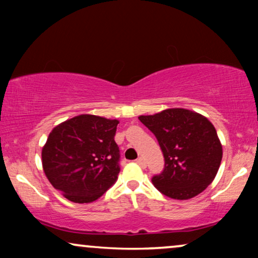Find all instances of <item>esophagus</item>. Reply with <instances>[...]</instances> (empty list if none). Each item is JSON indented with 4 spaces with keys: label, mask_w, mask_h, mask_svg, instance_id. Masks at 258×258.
<instances>
[{
    "label": "esophagus",
    "mask_w": 258,
    "mask_h": 258,
    "mask_svg": "<svg viewBox=\"0 0 258 258\" xmlns=\"http://www.w3.org/2000/svg\"><path fill=\"white\" fill-rule=\"evenodd\" d=\"M136 163L139 164V165H141V167H142V168H146V167H147V163H146V161H144L143 157H139V158H137Z\"/></svg>",
    "instance_id": "34e87169"
}]
</instances>
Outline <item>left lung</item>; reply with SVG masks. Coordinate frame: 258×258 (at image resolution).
<instances>
[{"label": "left lung", "mask_w": 258, "mask_h": 258, "mask_svg": "<svg viewBox=\"0 0 258 258\" xmlns=\"http://www.w3.org/2000/svg\"><path fill=\"white\" fill-rule=\"evenodd\" d=\"M139 119L156 136L164 156V169L154 176V185L174 200L192 199L214 181L221 165V141L203 115L171 108Z\"/></svg>", "instance_id": "left-lung-1"}]
</instances>
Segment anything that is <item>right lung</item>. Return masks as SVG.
<instances>
[{"label": "right lung", "mask_w": 258, "mask_h": 258, "mask_svg": "<svg viewBox=\"0 0 258 258\" xmlns=\"http://www.w3.org/2000/svg\"><path fill=\"white\" fill-rule=\"evenodd\" d=\"M117 119L79 115L56 125L42 148L49 182L74 203H90L117 179L119 150L114 137Z\"/></svg>", "instance_id": "right-lung-1"}]
</instances>
